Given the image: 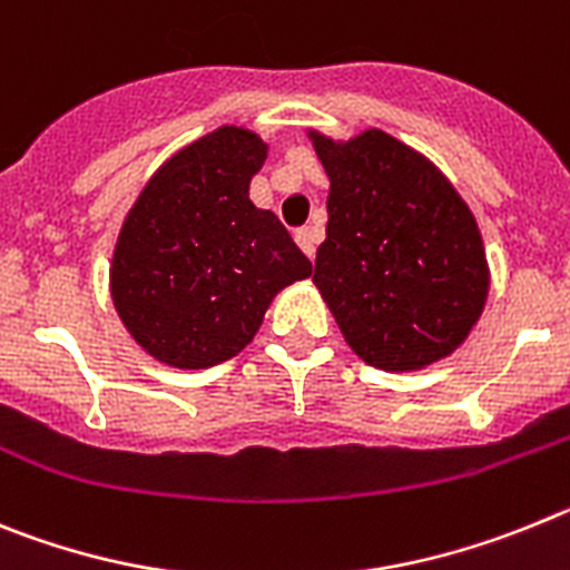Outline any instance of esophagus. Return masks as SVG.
I'll use <instances>...</instances> for the list:
<instances>
[{"label": "esophagus", "instance_id": "esophagus-1", "mask_svg": "<svg viewBox=\"0 0 570 570\" xmlns=\"http://www.w3.org/2000/svg\"><path fill=\"white\" fill-rule=\"evenodd\" d=\"M295 240H297V247L304 249L306 258H315V247H317V233H315V229H312V227L297 229Z\"/></svg>", "mask_w": 570, "mask_h": 570}]
</instances>
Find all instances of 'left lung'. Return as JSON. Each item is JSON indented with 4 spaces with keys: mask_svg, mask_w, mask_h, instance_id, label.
<instances>
[{
    "mask_svg": "<svg viewBox=\"0 0 570 570\" xmlns=\"http://www.w3.org/2000/svg\"><path fill=\"white\" fill-rule=\"evenodd\" d=\"M306 138L330 178V224L312 284L363 363L420 372L476 326L491 269L474 213L434 161L366 127Z\"/></svg>",
    "mask_w": 570,
    "mask_h": 570,
    "instance_id": "8db88e82",
    "label": "left lung"
}]
</instances>
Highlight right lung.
Returning a JSON list of instances; mask_svg holds the SVG:
<instances>
[{
    "label": "right lung",
    "mask_w": 570,
    "mask_h": 570,
    "mask_svg": "<svg viewBox=\"0 0 570 570\" xmlns=\"http://www.w3.org/2000/svg\"><path fill=\"white\" fill-rule=\"evenodd\" d=\"M269 145L222 125L173 153L127 209L110 297L132 341L170 368H209L253 343L266 309L312 264L249 181Z\"/></svg>",
    "instance_id": "right-lung-1"
}]
</instances>
